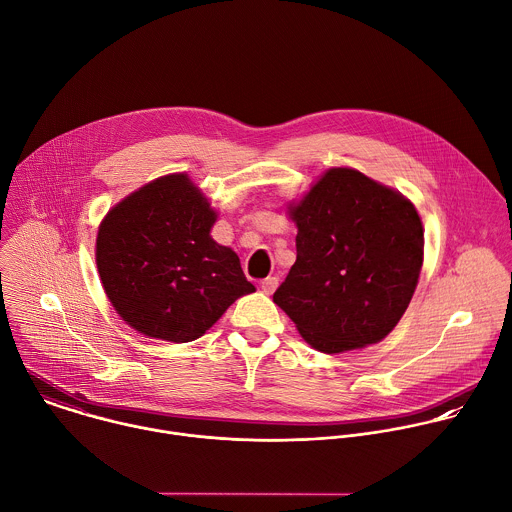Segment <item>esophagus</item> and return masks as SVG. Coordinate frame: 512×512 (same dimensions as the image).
<instances>
[{"label": "esophagus", "mask_w": 512, "mask_h": 512, "mask_svg": "<svg viewBox=\"0 0 512 512\" xmlns=\"http://www.w3.org/2000/svg\"><path fill=\"white\" fill-rule=\"evenodd\" d=\"M277 285H279V279H277V277H267V279L261 281V289H263L265 295H271V293L277 289Z\"/></svg>", "instance_id": "34e87169"}]
</instances>
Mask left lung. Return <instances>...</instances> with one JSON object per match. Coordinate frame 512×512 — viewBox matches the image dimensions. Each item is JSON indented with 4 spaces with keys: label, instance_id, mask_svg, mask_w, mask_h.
<instances>
[{
    "label": "left lung",
    "instance_id": "1",
    "mask_svg": "<svg viewBox=\"0 0 512 512\" xmlns=\"http://www.w3.org/2000/svg\"><path fill=\"white\" fill-rule=\"evenodd\" d=\"M297 261L273 301L323 353L385 339L415 293L423 223L409 199L355 169H329L291 207Z\"/></svg>",
    "mask_w": 512,
    "mask_h": 512
}]
</instances>
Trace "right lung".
<instances>
[{
	"instance_id": "right-lung-1",
	"label": "right lung",
	"mask_w": 512,
	"mask_h": 512,
	"mask_svg": "<svg viewBox=\"0 0 512 512\" xmlns=\"http://www.w3.org/2000/svg\"><path fill=\"white\" fill-rule=\"evenodd\" d=\"M215 219L183 173L147 183L107 213L95 259L103 289L129 327L189 343L255 291L237 253L211 239Z\"/></svg>"
}]
</instances>
